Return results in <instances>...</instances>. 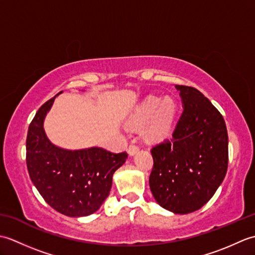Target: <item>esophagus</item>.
Instances as JSON below:
<instances>
[{
  "mask_svg": "<svg viewBox=\"0 0 255 255\" xmlns=\"http://www.w3.org/2000/svg\"><path fill=\"white\" fill-rule=\"evenodd\" d=\"M138 147L137 145H133V144H131V145H129V148L127 149V151H128V154L130 155V156H132V155H134L136 154L137 152H138Z\"/></svg>",
  "mask_w": 255,
  "mask_h": 255,
  "instance_id": "esophagus-1",
  "label": "esophagus"
}]
</instances>
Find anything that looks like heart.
<instances>
[{"mask_svg": "<svg viewBox=\"0 0 255 255\" xmlns=\"http://www.w3.org/2000/svg\"><path fill=\"white\" fill-rule=\"evenodd\" d=\"M176 103L171 97L148 96L131 116L127 126L130 129H139L147 122L143 136L150 142H160L170 136L176 115Z\"/></svg>", "mask_w": 255, "mask_h": 255, "instance_id": "heart-1", "label": "heart"}]
</instances>
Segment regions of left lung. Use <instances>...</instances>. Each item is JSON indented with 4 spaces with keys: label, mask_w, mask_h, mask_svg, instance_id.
Listing matches in <instances>:
<instances>
[{
    "label": "left lung",
    "mask_w": 255,
    "mask_h": 255,
    "mask_svg": "<svg viewBox=\"0 0 255 255\" xmlns=\"http://www.w3.org/2000/svg\"><path fill=\"white\" fill-rule=\"evenodd\" d=\"M183 113L171 141L151 150L149 185L161 207L174 214L196 211L214 196L228 167V132L224 117L191 86L175 85Z\"/></svg>",
    "instance_id": "8db88e82"
}]
</instances>
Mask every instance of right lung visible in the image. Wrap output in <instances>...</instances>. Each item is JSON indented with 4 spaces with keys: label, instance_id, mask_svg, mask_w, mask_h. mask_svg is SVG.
<instances>
[{
    "label": "right lung",
    "instance_id": "obj_1",
    "mask_svg": "<svg viewBox=\"0 0 255 255\" xmlns=\"http://www.w3.org/2000/svg\"><path fill=\"white\" fill-rule=\"evenodd\" d=\"M59 94L38 110L29 125L27 169L35 187L53 209L69 217H84L100 209L110 195L114 173L128 154L99 147L69 150L53 144L44 122Z\"/></svg>",
    "mask_w": 255,
    "mask_h": 255
}]
</instances>
